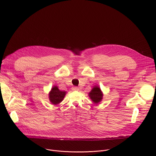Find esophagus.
I'll use <instances>...</instances> for the list:
<instances>
[{"label":"esophagus","instance_id":"esophagus-1","mask_svg":"<svg viewBox=\"0 0 156 156\" xmlns=\"http://www.w3.org/2000/svg\"><path fill=\"white\" fill-rule=\"evenodd\" d=\"M72 90L73 91H78L79 90V88L76 86H75V87H72Z\"/></svg>","mask_w":156,"mask_h":156}]
</instances>
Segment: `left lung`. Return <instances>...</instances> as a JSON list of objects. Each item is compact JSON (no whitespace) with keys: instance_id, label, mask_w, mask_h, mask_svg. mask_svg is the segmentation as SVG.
Wrapping results in <instances>:
<instances>
[{"instance_id":"1","label":"left lung","mask_w":156,"mask_h":156,"mask_svg":"<svg viewBox=\"0 0 156 156\" xmlns=\"http://www.w3.org/2000/svg\"><path fill=\"white\" fill-rule=\"evenodd\" d=\"M89 96H90V99L93 101V102L95 104H98L102 101L103 94L100 87L98 86H95L92 89L91 92L89 93Z\"/></svg>"}]
</instances>
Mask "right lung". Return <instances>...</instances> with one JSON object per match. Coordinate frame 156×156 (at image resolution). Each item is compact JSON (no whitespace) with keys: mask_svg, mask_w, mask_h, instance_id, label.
Listing matches in <instances>:
<instances>
[{"mask_svg":"<svg viewBox=\"0 0 156 156\" xmlns=\"http://www.w3.org/2000/svg\"><path fill=\"white\" fill-rule=\"evenodd\" d=\"M66 94V91H62L58 90L57 86H53L49 94V98L51 102L54 105L60 104Z\"/></svg>","mask_w":156,"mask_h":156,"instance_id":"obj_1","label":"right lung"}]
</instances>
